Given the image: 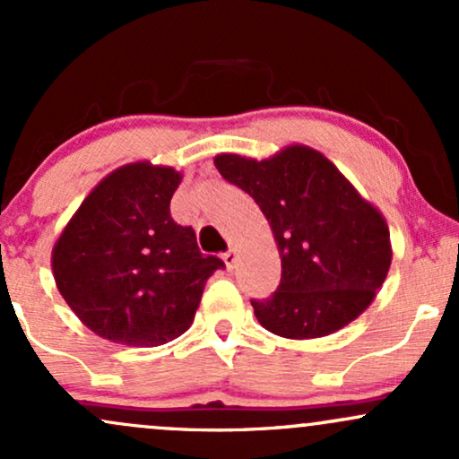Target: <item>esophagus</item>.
<instances>
[{
  "label": "esophagus",
  "instance_id": "1",
  "mask_svg": "<svg viewBox=\"0 0 459 459\" xmlns=\"http://www.w3.org/2000/svg\"><path fill=\"white\" fill-rule=\"evenodd\" d=\"M222 259H224V263H226V270H233L235 263H237V250H235V247H230L229 252H224Z\"/></svg>",
  "mask_w": 459,
  "mask_h": 459
}]
</instances>
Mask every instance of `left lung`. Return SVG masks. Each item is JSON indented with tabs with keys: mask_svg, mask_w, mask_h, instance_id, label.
<instances>
[{
	"mask_svg": "<svg viewBox=\"0 0 459 459\" xmlns=\"http://www.w3.org/2000/svg\"><path fill=\"white\" fill-rule=\"evenodd\" d=\"M213 163L259 204L281 252L278 289L250 299L263 328L317 339L373 302L391 267V233L334 163L302 144L263 161L224 152Z\"/></svg>",
	"mask_w": 459,
	"mask_h": 459,
	"instance_id": "1",
	"label": "left lung"
}]
</instances>
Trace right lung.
I'll return each instance as SVG.
<instances>
[{"label":"right lung","mask_w":459,"mask_h":459,"mask_svg":"<svg viewBox=\"0 0 459 459\" xmlns=\"http://www.w3.org/2000/svg\"><path fill=\"white\" fill-rule=\"evenodd\" d=\"M175 168L129 163L88 194L56 241L57 291L94 334L157 347L192 325L207 278L224 267L172 220Z\"/></svg>","instance_id":"add662e5"}]
</instances>
